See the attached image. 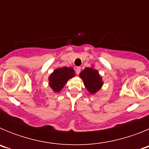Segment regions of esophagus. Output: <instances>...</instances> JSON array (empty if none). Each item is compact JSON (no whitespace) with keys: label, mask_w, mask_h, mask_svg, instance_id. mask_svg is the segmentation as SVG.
I'll use <instances>...</instances> for the list:
<instances>
[{"label":"esophagus","mask_w":149,"mask_h":149,"mask_svg":"<svg viewBox=\"0 0 149 149\" xmlns=\"http://www.w3.org/2000/svg\"><path fill=\"white\" fill-rule=\"evenodd\" d=\"M81 67H77V68H76L75 71H76V73H77V74H80V72H81Z\"/></svg>","instance_id":"esophagus-1"}]
</instances>
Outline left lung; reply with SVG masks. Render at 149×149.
<instances>
[{"label": "left lung", "instance_id": "1", "mask_svg": "<svg viewBox=\"0 0 149 149\" xmlns=\"http://www.w3.org/2000/svg\"><path fill=\"white\" fill-rule=\"evenodd\" d=\"M80 77L83 79L84 85L91 94L98 92L103 85L102 78L98 72L93 68H85L80 73Z\"/></svg>", "mask_w": 149, "mask_h": 149}]
</instances>
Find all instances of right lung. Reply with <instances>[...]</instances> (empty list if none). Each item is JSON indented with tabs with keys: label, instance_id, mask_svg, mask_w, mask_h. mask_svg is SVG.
Instances as JSON below:
<instances>
[{
	"label": "right lung",
	"instance_id": "1",
	"mask_svg": "<svg viewBox=\"0 0 149 149\" xmlns=\"http://www.w3.org/2000/svg\"><path fill=\"white\" fill-rule=\"evenodd\" d=\"M74 76V70L70 67L56 68L49 76V86L55 93H58L65 85L67 81Z\"/></svg>",
	"mask_w": 149,
	"mask_h": 149
}]
</instances>
